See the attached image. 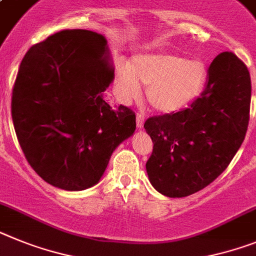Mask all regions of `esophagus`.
<instances>
[{
	"label": "esophagus",
	"mask_w": 256,
	"mask_h": 256,
	"mask_svg": "<svg viewBox=\"0 0 256 256\" xmlns=\"http://www.w3.org/2000/svg\"><path fill=\"white\" fill-rule=\"evenodd\" d=\"M136 122H137V128L141 130V128L144 126V123H145V116H144V114H137Z\"/></svg>",
	"instance_id": "1"
}]
</instances>
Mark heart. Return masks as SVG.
Returning <instances> with one entry per match:
<instances>
[{
    "instance_id": "heart-1",
    "label": "heart",
    "mask_w": 256,
    "mask_h": 256,
    "mask_svg": "<svg viewBox=\"0 0 256 256\" xmlns=\"http://www.w3.org/2000/svg\"><path fill=\"white\" fill-rule=\"evenodd\" d=\"M208 76L207 64L200 58L186 60L172 53L142 54L132 66H120L115 76L120 100L130 102L148 86L146 100L159 112L184 108L202 93Z\"/></svg>"
}]
</instances>
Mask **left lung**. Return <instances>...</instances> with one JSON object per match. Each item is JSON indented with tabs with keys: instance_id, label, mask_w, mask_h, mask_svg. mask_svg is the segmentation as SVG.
<instances>
[{
	"instance_id": "1",
	"label": "left lung",
	"mask_w": 256,
	"mask_h": 256,
	"mask_svg": "<svg viewBox=\"0 0 256 256\" xmlns=\"http://www.w3.org/2000/svg\"><path fill=\"white\" fill-rule=\"evenodd\" d=\"M250 101V72L226 52L212 60L206 88L189 108L146 120L154 144L146 172L155 190L182 198L220 176L244 142Z\"/></svg>"
}]
</instances>
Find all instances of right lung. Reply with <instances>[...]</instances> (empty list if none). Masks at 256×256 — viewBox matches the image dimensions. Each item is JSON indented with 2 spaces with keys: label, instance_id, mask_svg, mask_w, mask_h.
<instances>
[{
  "label": "right lung",
  "instance_id": "obj_1",
  "mask_svg": "<svg viewBox=\"0 0 256 256\" xmlns=\"http://www.w3.org/2000/svg\"><path fill=\"white\" fill-rule=\"evenodd\" d=\"M114 71L107 40L86 30H60L24 56L12 123L28 163L48 184L68 192L94 186L136 130L130 108L104 100Z\"/></svg>",
  "mask_w": 256,
  "mask_h": 256
}]
</instances>
